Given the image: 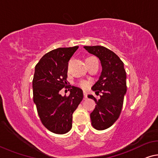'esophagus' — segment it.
I'll return each instance as SVG.
<instances>
[{"label":"esophagus","instance_id":"obj_1","mask_svg":"<svg viewBox=\"0 0 158 158\" xmlns=\"http://www.w3.org/2000/svg\"><path fill=\"white\" fill-rule=\"evenodd\" d=\"M84 99L87 98V93L86 92H84Z\"/></svg>","mask_w":158,"mask_h":158}]
</instances>
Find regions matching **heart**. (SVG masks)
I'll return each instance as SVG.
<instances>
[{
	"instance_id": "1",
	"label": "heart",
	"mask_w": 158,
	"mask_h": 158,
	"mask_svg": "<svg viewBox=\"0 0 158 158\" xmlns=\"http://www.w3.org/2000/svg\"><path fill=\"white\" fill-rule=\"evenodd\" d=\"M78 86L79 87H81V89H86L89 87V82L86 81V80H81V81H80L79 82Z\"/></svg>"
}]
</instances>
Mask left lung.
I'll return each instance as SVG.
<instances>
[{"mask_svg":"<svg viewBox=\"0 0 158 158\" xmlns=\"http://www.w3.org/2000/svg\"><path fill=\"white\" fill-rule=\"evenodd\" d=\"M84 48L98 57L101 62V74L91 89L96 93H102V96L99 100L92 95H89L88 98L96 103L90 114L92 126L97 130H104L110 127L121 113L127 93L126 71L123 62L107 48L101 46Z\"/></svg>","mask_w":158,"mask_h":158,"instance_id":"1","label":"left lung"}]
</instances>
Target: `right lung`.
<instances>
[{
    "label": "right lung",
    "instance_id": "right-lung-1",
    "mask_svg": "<svg viewBox=\"0 0 158 158\" xmlns=\"http://www.w3.org/2000/svg\"><path fill=\"white\" fill-rule=\"evenodd\" d=\"M79 46L59 48L47 52L35 67L32 88L33 99L40 119L52 133L64 134L72 129V114L83 99L78 87L67 86L68 62ZM64 87L70 90L62 97Z\"/></svg>",
    "mask_w": 158,
    "mask_h": 158
}]
</instances>
